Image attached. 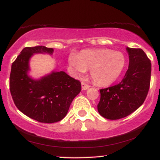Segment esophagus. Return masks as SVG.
<instances>
[{"instance_id": "esophagus-1", "label": "esophagus", "mask_w": 160, "mask_h": 160, "mask_svg": "<svg viewBox=\"0 0 160 160\" xmlns=\"http://www.w3.org/2000/svg\"><path fill=\"white\" fill-rule=\"evenodd\" d=\"M89 88H90L89 84H86L85 82H82V90H88Z\"/></svg>"}]
</instances>
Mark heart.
<instances>
[{
	"label": "heart",
	"mask_w": 160,
	"mask_h": 160,
	"mask_svg": "<svg viewBox=\"0 0 160 160\" xmlns=\"http://www.w3.org/2000/svg\"><path fill=\"white\" fill-rule=\"evenodd\" d=\"M68 62L76 72L84 73L90 69V76L99 85H109L119 78L125 68L122 52L109 49L84 50L78 55L71 53Z\"/></svg>",
	"instance_id": "heart-1"
}]
</instances>
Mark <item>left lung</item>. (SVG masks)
Segmentation results:
<instances>
[{
    "instance_id": "obj_1",
    "label": "left lung",
    "mask_w": 160,
    "mask_h": 160,
    "mask_svg": "<svg viewBox=\"0 0 160 160\" xmlns=\"http://www.w3.org/2000/svg\"><path fill=\"white\" fill-rule=\"evenodd\" d=\"M129 66L123 79L118 84L100 90L98 111L110 120L126 117L145 102L151 83V63L139 48L127 47Z\"/></svg>"
}]
</instances>
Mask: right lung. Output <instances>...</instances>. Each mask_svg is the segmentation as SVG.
Instances as JSON below:
<instances>
[{"instance_id":"right-lung-1","label":"right lung","mask_w":160,"mask_h":160,"mask_svg":"<svg viewBox=\"0 0 160 160\" xmlns=\"http://www.w3.org/2000/svg\"><path fill=\"white\" fill-rule=\"evenodd\" d=\"M52 54L44 46L23 48L12 64L9 89L15 106L31 119L54 123L64 119L73 98L81 91V82L64 71L52 72L39 80L28 76L29 61L34 53Z\"/></svg>"}]
</instances>
